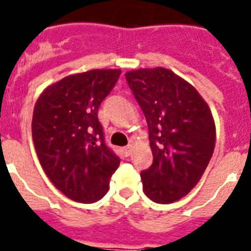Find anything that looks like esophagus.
I'll use <instances>...</instances> for the list:
<instances>
[{
    "instance_id": "1",
    "label": "esophagus",
    "mask_w": 251,
    "mask_h": 251,
    "mask_svg": "<svg viewBox=\"0 0 251 251\" xmlns=\"http://www.w3.org/2000/svg\"><path fill=\"white\" fill-rule=\"evenodd\" d=\"M131 151H133V146H126V147L122 149V152H124L125 156H129L130 153H131Z\"/></svg>"
}]
</instances>
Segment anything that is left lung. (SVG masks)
<instances>
[{
	"mask_svg": "<svg viewBox=\"0 0 251 251\" xmlns=\"http://www.w3.org/2000/svg\"><path fill=\"white\" fill-rule=\"evenodd\" d=\"M149 125L152 165L141 173L143 191L156 203L178 201L198 183L214 153L216 130L207 102L164 68L125 74Z\"/></svg>",
	"mask_w": 251,
	"mask_h": 251,
	"instance_id": "1",
	"label": "left lung"
}]
</instances>
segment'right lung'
Segmentation results:
<instances>
[{
	"label": "right lung",
	"mask_w": 251,
	"mask_h": 251,
	"mask_svg": "<svg viewBox=\"0 0 251 251\" xmlns=\"http://www.w3.org/2000/svg\"><path fill=\"white\" fill-rule=\"evenodd\" d=\"M121 70H90L47 87L32 116V139L45 175L72 201L94 203L109 190L120 159L105 145L98 110Z\"/></svg>",
	"instance_id": "obj_1"
}]
</instances>
